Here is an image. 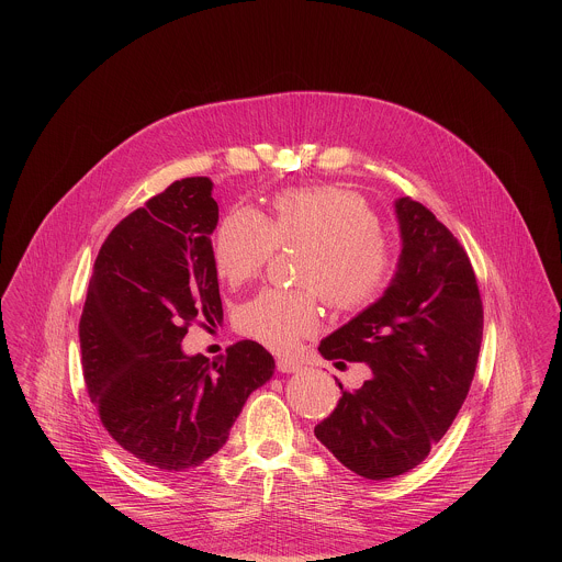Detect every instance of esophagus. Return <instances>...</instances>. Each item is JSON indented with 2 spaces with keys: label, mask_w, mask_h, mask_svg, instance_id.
Here are the masks:
<instances>
[{
  "label": "esophagus",
  "mask_w": 562,
  "mask_h": 562,
  "mask_svg": "<svg viewBox=\"0 0 562 562\" xmlns=\"http://www.w3.org/2000/svg\"><path fill=\"white\" fill-rule=\"evenodd\" d=\"M276 369H278L280 373H294V371L301 369V364H299L296 360H291V358H278V360H276Z\"/></svg>",
  "instance_id": "obj_1"
}]
</instances>
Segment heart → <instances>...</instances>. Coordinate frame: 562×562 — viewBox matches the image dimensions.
<instances>
[{
	"instance_id": "1",
	"label": "heart",
	"mask_w": 562,
	"mask_h": 562,
	"mask_svg": "<svg viewBox=\"0 0 562 562\" xmlns=\"http://www.w3.org/2000/svg\"><path fill=\"white\" fill-rule=\"evenodd\" d=\"M383 223L360 193L339 188L286 189L266 218L248 206L223 216L213 240L214 263L232 286L255 280L276 248H307L296 284L307 291H266L236 312V328L273 351H289L321 326L318 293L341 312L374 305L398 273V252L381 236Z\"/></svg>"
}]
</instances>
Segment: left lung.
Here are the masks:
<instances>
[{
    "instance_id": "8db88e82",
    "label": "left lung",
    "mask_w": 562,
    "mask_h": 562,
    "mask_svg": "<svg viewBox=\"0 0 562 562\" xmlns=\"http://www.w3.org/2000/svg\"><path fill=\"white\" fill-rule=\"evenodd\" d=\"M402 252L385 294L321 344L326 360L364 362L373 376L314 434L348 470L387 481L413 470L465 401L482 344V299L468 252L434 213L396 200Z\"/></svg>"
}]
</instances>
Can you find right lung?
Masks as SVG:
<instances>
[{
  "label": "right lung",
  "mask_w": 562,
  "mask_h": 562,
  "mask_svg": "<svg viewBox=\"0 0 562 562\" xmlns=\"http://www.w3.org/2000/svg\"><path fill=\"white\" fill-rule=\"evenodd\" d=\"M211 191V179L188 177L122 218L97 255L81 312V369L97 415L134 465L160 479L216 453L276 367L257 341L214 362L181 351L193 322L223 321Z\"/></svg>",
  "instance_id": "add662e5"
}]
</instances>
